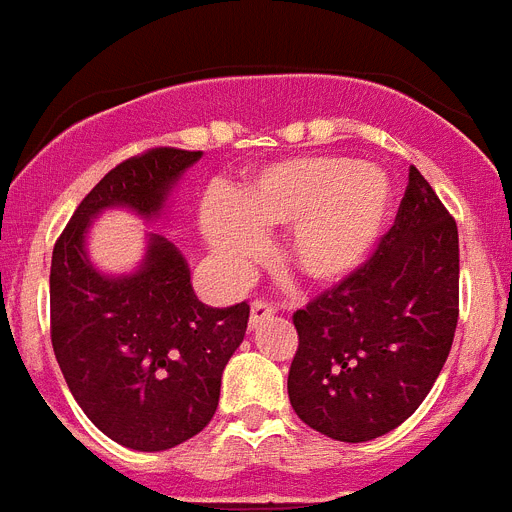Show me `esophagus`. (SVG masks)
Listing matches in <instances>:
<instances>
[{
	"label": "esophagus",
	"instance_id": "obj_1",
	"mask_svg": "<svg viewBox=\"0 0 512 512\" xmlns=\"http://www.w3.org/2000/svg\"><path fill=\"white\" fill-rule=\"evenodd\" d=\"M274 314H276L274 304L261 302V299H256V302H251V327H259L261 322L271 320Z\"/></svg>",
	"mask_w": 512,
	"mask_h": 512
}]
</instances>
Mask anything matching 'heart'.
I'll return each instance as SVG.
<instances>
[{"instance_id":"1","label":"heart","mask_w":512,"mask_h":512,"mask_svg":"<svg viewBox=\"0 0 512 512\" xmlns=\"http://www.w3.org/2000/svg\"><path fill=\"white\" fill-rule=\"evenodd\" d=\"M391 185L378 167L348 157L269 164L233 205L210 203L203 233L220 264L243 274L264 253V231L292 225L287 264L309 284H332L358 269L378 241Z\"/></svg>"}]
</instances>
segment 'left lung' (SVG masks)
<instances>
[{
    "label": "left lung",
    "instance_id": "left-lung-1",
    "mask_svg": "<svg viewBox=\"0 0 512 512\" xmlns=\"http://www.w3.org/2000/svg\"><path fill=\"white\" fill-rule=\"evenodd\" d=\"M457 317V223L411 167L396 223L373 256L294 312L292 409L337 442L383 437L431 391Z\"/></svg>",
    "mask_w": 512,
    "mask_h": 512
}]
</instances>
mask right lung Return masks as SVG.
Returning a JSON list of instances; mask_svg holds the SVG:
<instances>
[{"label":"right lung","instance_id":"right-lung-1","mask_svg":"<svg viewBox=\"0 0 512 512\" xmlns=\"http://www.w3.org/2000/svg\"><path fill=\"white\" fill-rule=\"evenodd\" d=\"M203 152L157 147L116 164L75 208L53 248L50 337L83 414L109 439L162 452L213 419L225 363L243 342L248 304L208 307L172 241L149 233L131 274H101L86 251L88 225L109 208L162 215L187 167Z\"/></svg>","mask_w":512,"mask_h":512}]
</instances>
